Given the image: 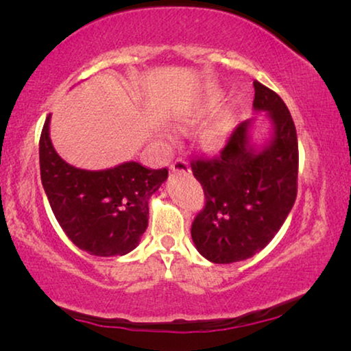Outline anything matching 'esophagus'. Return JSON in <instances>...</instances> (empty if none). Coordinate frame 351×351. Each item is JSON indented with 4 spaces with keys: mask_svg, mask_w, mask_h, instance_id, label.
Segmentation results:
<instances>
[{
    "mask_svg": "<svg viewBox=\"0 0 351 351\" xmlns=\"http://www.w3.org/2000/svg\"><path fill=\"white\" fill-rule=\"evenodd\" d=\"M169 169H171V172H174V174H189L190 165L185 160H176L171 165Z\"/></svg>",
    "mask_w": 351,
    "mask_h": 351,
    "instance_id": "34e87169",
    "label": "esophagus"
}]
</instances>
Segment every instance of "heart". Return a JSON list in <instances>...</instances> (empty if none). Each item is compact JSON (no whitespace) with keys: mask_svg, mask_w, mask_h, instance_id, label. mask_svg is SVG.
<instances>
[{"mask_svg":"<svg viewBox=\"0 0 351 351\" xmlns=\"http://www.w3.org/2000/svg\"><path fill=\"white\" fill-rule=\"evenodd\" d=\"M219 93H209L208 97L204 99V102L198 105V108L195 112H174L172 119H174L177 126H185L195 121V118L198 114L208 112L213 107H215L219 102ZM230 129H232V117L230 113L220 114L219 118L213 119V121L206 124V126L199 131V143L206 152H217L225 145L227 142ZM166 137H169V132H165Z\"/></svg>","mask_w":351,"mask_h":351,"instance_id":"1","label":"heart"}]
</instances>
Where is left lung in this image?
<instances>
[{
	"instance_id": "8db88e82",
	"label": "left lung",
	"mask_w": 351,
	"mask_h": 351,
	"mask_svg": "<svg viewBox=\"0 0 351 351\" xmlns=\"http://www.w3.org/2000/svg\"><path fill=\"white\" fill-rule=\"evenodd\" d=\"M252 107L265 112L268 137L254 141L256 118L234 129L220 156L191 162L206 204L191 223V239L214 263L246 261L275 238L297 196L299 147L286 104L254 81Z\"/></svg>"
}]
</instances>
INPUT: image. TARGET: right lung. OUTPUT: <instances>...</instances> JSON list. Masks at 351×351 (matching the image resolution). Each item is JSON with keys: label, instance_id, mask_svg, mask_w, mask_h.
I'll return each mask as SVG.
<instances>
[{"label": "right lung", "instance_id": "add662e5", "mask_svg": "<svg viewBox=\"0 0 351 351\" xmlns=\"http://www.w3.org/2000/svg\"><path fill=\"white\" fill-rule=\"evenodd\" d=\"M51 114L40 138L41 184L66 237L97 257L126 256L148 227V201L167 179V169L126 161L89 171L62 160L51 142Z\"/></svg>", "mask_w": 351, "mask_h": 351}]
</instances>
